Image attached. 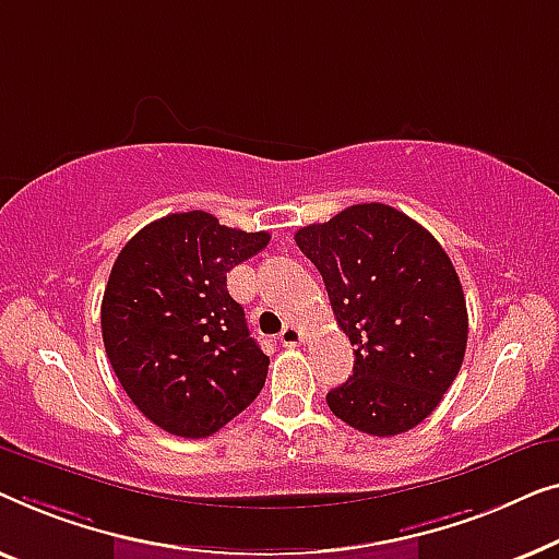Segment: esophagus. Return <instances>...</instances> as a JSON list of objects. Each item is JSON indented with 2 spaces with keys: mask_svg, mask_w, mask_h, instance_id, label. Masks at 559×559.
I'll list each match as a JSON object with an SVG mask.
<instances>
[{
  "mask_svg": "<svg viewBox=\"0 0 559 559\" xmlns=\"http://www.w3.org/2000/svg\"><path fill=\"white\" fill-rule=\"evenodd\" d=\"M278 340H281L283 347H298V344L304 342V332H301V326H296V324H286V326H283V332L278 334Z\"/></svg>",
  "mask_w": 559,
  "mask_h": 559,
  "instance_id": "1",
  "label": "esophagus"
}]
</instances>
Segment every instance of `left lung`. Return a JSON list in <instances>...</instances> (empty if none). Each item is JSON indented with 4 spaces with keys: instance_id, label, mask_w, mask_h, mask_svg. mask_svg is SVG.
Here are the masks:
<instances>
[{
    "instance_id": "left-lung-1",
    "label": "left lung",
    "mask_w": 559,
    "mask_h": 559,
    "mask_svg": "<svg viewBox=\"0 0 559 559\" xmlns=\"http://www.w3.org/2000/svg\"><path fill=\"white\" fill-rule=\"evenodd\" d=\"M296 246L319 269L355 347L352 377L329 390V411L369 436L415 428L466 355V298L451 258L426 227L380 202L301 227Z\"/></svg>"
}]
</instances>
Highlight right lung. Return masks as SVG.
Wrapping results in <instances>:
<instances>
[{
  "label": "right lung",
  "mask_w": 559,
  "mask_h": 559,
  "mask_svg": "<svg viewBox=\"0 0 559 559\" xmlns=\"http://www.w3.org/2000/svg\"><path fill=\"white\" fill-rule=\"evenodd\" d=\"M269 240L192 210L141 227L116 258L100 304L106 355L131 403L167 433H217L263 390L271 359L227 273Z\"/></svg>",
  "instance_id": "obj_1"
}]
</instances>
